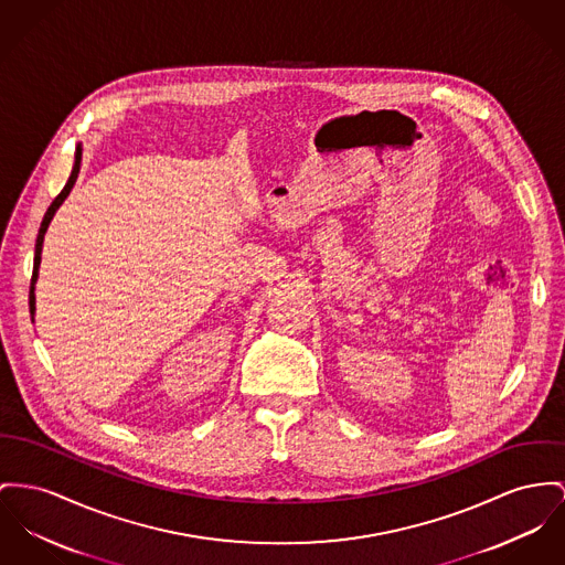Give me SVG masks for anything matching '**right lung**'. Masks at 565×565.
<instances>
[{"instance_id":"right-lung-1","label":"right lung","mask_w":565,"mask_h":565,"mask_svg":"<svg viewBox=\"0 0 565 565\" xmlns=\"http://www.w3.org/2000/svg\"><path fill=\"white\" fill-rule=\"evenodd\" d=\"M81 146L76 148L75 151V167H73V173H71V178H68V182H66V186L62 189V192L53 199V203L49 205V210H46V214H44V218H42V225H40L39 231V239H36V255H34V274H32V287H30V312L34 315V310H36V296H34V285H36V280H39V267H40V253H42V239H44V233H46V226L51 223V218H53V214L57 212V207L64 203V199L68 196V192L73 190L76 182V175H78V169H81Z\"/></svg>"}]
</instances>
